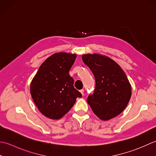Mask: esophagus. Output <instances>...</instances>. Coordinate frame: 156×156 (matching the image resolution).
Segmentation results:
<instances>
[{
    "mask_svg": "<svg viewBox=\"0 0 156 156\" xmlns=\"http://www.w3.org/2000/svg\"><path fill=\"white\" fill-rule=\"evenodd\" d=\"M80 92H81V94L83 95V94H84V90H80Z\"/></svg>",
    "mask_w": 156,
    "mask_h": 156,
    "instance_id": "1",
    "label": "esophagus"
}]
</instances>
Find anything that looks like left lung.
Masks as SVG:
<instances>
[{
	"label": "left lung",
	"instance_id": "obj_1",
	"mask_svg": "<svg viewBox=\"0 0 156 156\" xmlns=\"http://www.w3.org/2000/svg\"><path fill=\"white\" fill-rule=\"evenodd\" d=\"M83 61L93 73L96 87L87 97L94 114L102 120L117 116L125 110L131 96V86L121 67L106 56L87 54Z\"/></svg>",
	"mask_w": 156,
	"mask_h": 156
}]
</instances>
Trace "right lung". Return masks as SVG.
I'll return each instance as SVG.
<instances>
[{
    "label": "right lung",
    "instance_id": "add662e5",
    "mask_svg": "<svg viewBox=\"0 0 156 156\" xmlns=\"http://www.w3.org/2000/svg\"><path fill=\"white\" fill-rule=\"evenodd\" d=\"M77 55L55 53L44 61L34 76L30 93L35 104L43 115L58 120L67 113L81 94L74 87L69 70Z\"/></svg>",
    "mask_w": 156,
    "mask_h": 156
}]
</instances>
